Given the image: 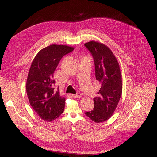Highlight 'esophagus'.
Masks as SVG:
<instances>
[{
  "mask_svg": "<svg viewBox=\"0 0 157 157\" xmlns=\"http://www.w3.org/2000/svg\"><path fill=\"white\" fill-rule=\"evenodd\" d=\"M72 95L74 98H80V97H82V95L81 94H79V93H78L76 94H72Z\"/></svg>",
  "mask_w": 157,
  "mask_h": 157,
  "instance_id": "1",
  "label": "esophagus"
}]
</instances>
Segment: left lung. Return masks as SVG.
<instances>
[{
  "label": "left lung",
  "mask_w": 157,
  "mask_h": 157,
  "mask_svg": "<svg viewBox=\"0 0 157 157\" xmlns=\"http://www.w3.org/2000/svg\"><path fill=\"white\" fill-rule=\"evenodd\" d=\"M94 60L95 78L101 84L98 97L94 98V108L85 114L96 123L110 118L116 109L122 93V78L120 65L106 45L92 40L85 44Z\"/></svg>",
  "instance_id": "8db88e82"
}]
</instances>
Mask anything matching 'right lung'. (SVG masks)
<instances>
[{
    "mask_svg": "<svg viewBox=\"0 0 157 157\" xmlns=\"http://www.w3.org/2000/svg\"><path fill=\"white\" fill-rule=\"evenodd\" d=\"M67 45L53 44L37 53L28 74L26 90L32 108L44 120L52 121L63 112L65 98L53 88V73L62 58L74 50Z\"/></svg>",
    "mask_w": 157,
    "mask_h": 157,
    "instance_id": "add662e5",
    "label": "right lung"
}]
</instances>
